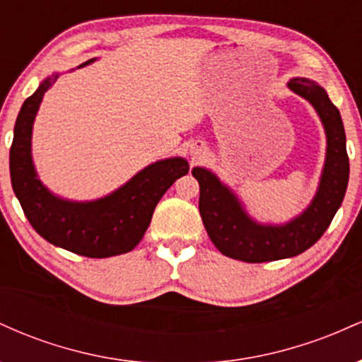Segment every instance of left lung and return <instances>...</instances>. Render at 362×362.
Listing matches in <instances>:
<instances>
[{"label": "left lung", "instance_id": "obj_1", "mask_svg": "<svg viewBox=\"0 0 362 362\" xmlns=\"http://www.w3.org/2000/svg\"><path fill=\"white\" fill-rule=\"evenodd\" d=\"M288 86L313 105L327 136V156L318 190L300 216L284 224L257 223L233 190L213 172L202 167L192 168L201 189L199 213L207 235L216 248L230 259L257 264L300 255L322 238L346 195L349 156L339 109L313 80L293 78Z\"/></svg>", "mask_w": 362, "mask_h": 362}]
</instances>
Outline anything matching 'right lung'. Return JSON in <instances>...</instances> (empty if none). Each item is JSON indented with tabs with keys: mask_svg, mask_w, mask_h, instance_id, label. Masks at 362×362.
Segmentation results:
<instances>
[{
	"mask_svg": "<svg viewBox=\"0 0 362 362\" xmlns=\"http://www.w3.org/2000/svg\"><path fill=\"white\" fill-rule=\"evenodd\" d=\"M57 76L52 74L40 83L16 117L10 148L13 192L32 228L49 243L90 259L131 252L146 233L163 194L177 178L189 173V163L180 156L156 161L97 201L74 202L54 195L37 177L32 161V127L44 93Z\"/></svg>",
	"mask_w": 362,
	"mask_h": 362,
	"instance_id": "add662e5",
	"label": "right lung"
}]
</instances>
